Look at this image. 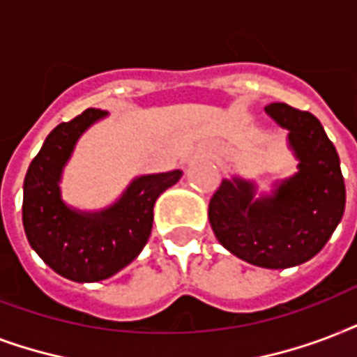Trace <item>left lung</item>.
I'll return each instance as SVG.
<instances>
[{
    "mask_svg": "<svg viewBox=\"0 0 357 357\" xmlns=\"http://www.w3.org/2000/svg\"><path fill=\"white\" fill-rule=\"evenodd\" d=\"M264 109L289 132L298 173L261 197H255V182L225 178L210 199L208 220L233 255L279 270L298 266L324 248L341 222L347 192L339 154L319 119L283 102Z\"/></svg>",
    "mask_w": 357,
    "mask_h": 357,
    "instance_id": "1",
    "label": "left lung"
}]
</instances>
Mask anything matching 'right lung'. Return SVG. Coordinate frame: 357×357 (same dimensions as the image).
<instances>
[{
  "label": "right lung",
  "instance_id": "obj_1",
  "mask_svg": "<svg viewBox=\"0 0 357 357\" xmlns=\"http://www.w3.org/2000/svg\"><path fill=\"white\" fill-rule=\"evenodd\" d=\"M85 109L57 124L29 164L24 181L22 222L27 242L54 272L78 283H93L128 266L147 244L160 193L181 181L182 171L141 175L107 208L82 212L61 199V175L79 135L106 117Z\"/></svg>",
  "mask_w": 357,
  "mask_h": 357
}]
</instances>
